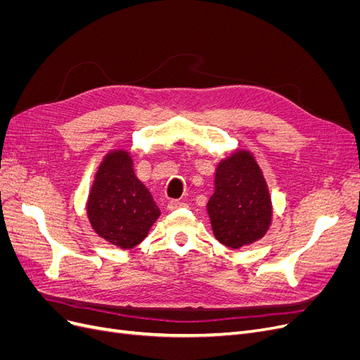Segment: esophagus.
<instances>
[{
  "mask_svg": "<svg viewBox=\"0 0 360 360\" xmlns=\"http://www.w3.org/2000/svg\"><path fill=\"white\" fill-rule=\"evenodd\" d=\"M186 204H184L183 201H180V200H171L169 202H168V209L169 210H177V209H180V207H184Z\"/></svg>",
  "mask_w": 360,
  "mask_h": 360,
  "instance_id": "obj_1",
  "label": "esophagus"
}]
</instances>
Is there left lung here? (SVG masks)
Wrapping results in <instances>:
<instances>
[{"label": "left lung", "mask_w": 360, "mask_h": 360, "mask_svg": "<svg viewBox=\"0 0 360 360\" xmlns=\"http://www.w3.org/2000/svg\"><path fill=\"white\" fill-rule=\"evenodd\" d=\"M205 207L213 236L228 248L252 245L267 234L274 205L254 153L236 148L217 162L214 191Z\"/></svg>", "instance_id": "obj_1"}]
</instances>
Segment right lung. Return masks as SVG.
Wrapping results in <instances>:
<instances>
[{"instance_id": "1", "label": "right lung", "mask_w": 360, "mask_h": 360, "mask_svg": "<svg viewBox=\"0 0 360 360\" xmlns=\"http://www.w3.org/2000/svg\"><path fill=\"white\" fill-rule=\"evenodd\" d=\"M94 233L120 249H130L147 237L160 209L134 169L127 148L110 150L102 158L85 204Z\"/></svg>"}]
</instances>
